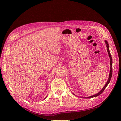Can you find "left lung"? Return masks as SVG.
Here are the masks:
<instances>
[{"label":"left lung","mask_w":121,"mask_h":121,"mask_svg":"<svg viewBox=\"0 0 121 121\" xmlns=\"http://www.w3.org/2000/svg\"><path fill=\"white\" fill-rule=\"evenodd\" d=\"M105 43L106 46H107V50H108V56H109V58H110V65H111L110 72H109V77H108V81H107V83H106V84H105V85H104V86L103 87V88H102V89L100 91V92H98V93H97V94H95L93 95H92V96H89V97H82L83 98H91L94 97H96V96H98V95H100L102 92H104V90L105 89V88L107 87V86L108 85V84H109V82H110V81H111V78H112V56H111V55L110 52H109L108 43V41H106V40H105ZM73 94H74L73 93ZM74 95H75V94H74Z\"/></svg>","instance_id":"1"}]
</instances>
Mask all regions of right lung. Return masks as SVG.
<instances>
[{"instance_id":"right-lung-1","label":"right lung","mask_w":121,"mask_h":121,"mask_svg":"<svg viewBox=\"0 0 121 121\" xmlns=\"http://www.w3.org/2000/svg\"><path fill=\"white\" fill-rule=\"evenodd\" d=\"M46 97H47V96H46V97H45V98H46Z\"/></svg>"}]
</instances>
